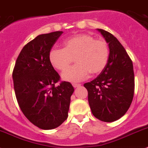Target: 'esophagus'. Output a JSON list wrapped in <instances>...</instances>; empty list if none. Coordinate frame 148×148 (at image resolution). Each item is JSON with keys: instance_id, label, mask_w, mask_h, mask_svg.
Returning a JSON list of instances; mask_svg holds the SVG:
<instances>
[{"instance_id": "1", "label": "esophagus", "mask_w": 148, "mask_h": 148, "mask_svg": "<svg viewBox=\"0 0 148 148\" xmlns=\"http://www.w3.org/2000/svg\"><path fill=\"white\" fill-rule=\"evenodd\" d=\"M73 86L74 87V88H78V87L81 86V84H73Z\"/></svg>"}]
</instances>
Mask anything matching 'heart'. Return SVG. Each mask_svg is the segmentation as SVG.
<instances>
[{
  "label": "heart",
  "instance_id": "1",
  "mask_svg": "<svg viewBox=\"0 0 148 148\" xmlns=\"http://www.w3.org/2000/svg\"><path fill=\"white\" fill-rule=\"evenodd\" d=\"M75 58L76 65L62 75V79L76 82L84 80L90 73L98 75L103 71L109 59V47L106 40L95 39L88 34H79L66 39L63 49L49 51V60L53 67L64 72Z\"/></svg>",
  "mask_w": 148,
  "mask_h": 148
}]
</instances>
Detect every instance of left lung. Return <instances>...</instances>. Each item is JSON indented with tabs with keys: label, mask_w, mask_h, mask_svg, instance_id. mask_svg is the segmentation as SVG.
<instances>
[{
	"label": "left lung",
	"mask_w": 148,
	"mask_h": 148,
	"mask_svg": "<svg viewBox=\"0 0 148 148\" xmlns=\"http://www.w3.org/2000/svg\"><path fill=\"white\" fill-rule=\"evenodd\" d=\"M109 47V59L95 79L85 83L92 114L104 122H113L124 115L132 103L135 89L132 61L123 46L112 34L97 29Z\"/></svg>",
	"instance_id": "8db88e82"
}]
</instances>
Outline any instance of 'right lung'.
<instances>
[{
	"label": "right lung",
	"instance_id": "add662e5",
	"mask_svg": "<svg viewBox=\"0 0 148 148\" xmlns=\"http://www.w3.org/2000/svg\"><path fill=\"white\" fill-rule=\"evenodd\" d=\"M63 31L40 34L21 49L12 72L14 90L25 116L42 130H52L68 117L74 91L67 82L55 84L60 75L51 65L49 54Z\"/></svg>",
	"mask_w": 148,
	"mask_h": 148
}]
</instances>
